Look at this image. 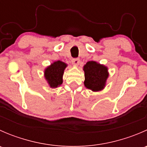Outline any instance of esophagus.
<instances>
[{
  "instance_id": "34e87169",
  "label": "esophagus",
  "mask_w": 147,
  "mask_h": 147,
  "mask_svg": "<svg viewBox=\"0 0 147 147\" xmlns=\"http://www.w3.org/2000/svg\"><path fill=\"white\" fill-rule=\"evenodd\" d=\"M80 60L79 58H73L72 60V64L73 65H78L80 64Z\"/></svg>"
}]
</instances>
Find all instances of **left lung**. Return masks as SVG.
Listing matches in <instances>:
<instances>
[{"mask_svg":"<svg viewBox=\"0 0 147 147\" xmlns=\"http://www.w3.org/2000/svg\"><path fill=\"white\" fill-rule=\"evenodd\" d=\"M84 86L93 92L101 91L109 77L108 68L94 61H89L84 66Z\"/></svg>","mask_w":147,"mask_h":147,"instance_id":"obj_1","label":"left lung"}]
</instances>
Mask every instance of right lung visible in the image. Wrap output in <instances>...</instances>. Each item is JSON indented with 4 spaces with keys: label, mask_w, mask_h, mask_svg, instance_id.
Listing matches in <instances>:
<instances>
[{
    "label": "right lung",
    "mask_w": 147,
    "mask_h": 147,
    "mask_svg": "<svg viewBox=\"0 0 147 147\" xmlns=\"http://www.w3.org/2000/svg\"><path fill=\"white\" fill-rule=\"evenodd\" d=\"M67 64L63 62L56 61L45 69V78L52 88H56L63 84V76Z\"/></svg>",
    "instance_id": "1"
}]
</instances>
